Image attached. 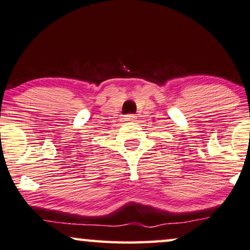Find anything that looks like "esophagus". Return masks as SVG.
I'll use <instances>...</instances> for the list:
<instances>
[{"label": "esophagus", "instance_id": "34e87169", "mask_svg": "<svg viewBox=\"0 0 250 250\" xmlns=\"http://www.w3.org/2000/svg\"><path fill=\"white\" fill-rule=\"evenodd\" d=\"M136 115L135 114H128V115H125V121H129V122H133L136 120Z\"/></svg>", "mask_w": 250, "mask_h": 250}]
</instances>
